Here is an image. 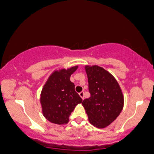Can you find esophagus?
<instances>
[{
  "instance_id": "1",
  "label": "esophagus",
  "mask_w": 154,
  "mask_h": 154,
  "mask_svg": "<svg viewBox=\"0 0 154 154\" xmlns=\"http://www.w3.org/2000/svg\"><path fill=\"white\" fill-rule=\"evenodd\" d=\"M79 96H80L81 98H82V99H84V95H85V93H84V91L80 92V93H79Z\"/></svg>"
}]
</instances>
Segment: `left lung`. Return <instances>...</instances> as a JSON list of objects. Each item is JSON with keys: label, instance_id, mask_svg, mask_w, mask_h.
<instances>
[{"label": "left lung", "instance_id": "obj_1", "mask_svg": "<svg viewBox=\"0 0 154 154\" xmlns=\"http://www.w3.org/2000/svg\"><path fill=\"white\" fill-rule=\"evenodd\" d=\"M91 97L82 101L91 124L98 128L111 125L121 113L124 96L114 76L97 65L85 66Z\"/></svg>", "mask_w": 154, "mask_h": 154}]
</instances>
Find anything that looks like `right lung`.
<instances>
[{
  "mask_svg": "<svg viewBox=\"0 0 154 154\" xmlns=\"http://www.w3.org/2000/svg\"><path fill=\"white\" fill-rule=\"evenodd\" d=\"M78 68L54 71L44 85L40 95L42 111L45 119L57 125L68 123L69 116L82 99L75 90L70 77Z\"/></svg>",
  "mask_w": 154,
  "mask_h": 154,
  "instance_id": "1",
  "label": "right lung"
}]
</instances>
